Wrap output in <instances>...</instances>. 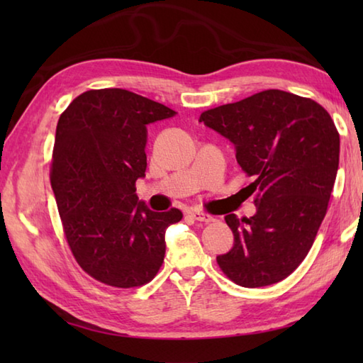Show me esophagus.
I'll list each match as a JSON object with an SVG mask.
<instances>
[{
  "instance_id": "obj_1",
  "label": "esophagus",
  "mask_w": 363,
  "mask_h": 363,
  "mask_svg": "<svg viewBox=\"0 0 363 363\" xmlns=\"http://www.w3.org/2000/svg\"><path fill=\"white\" fill-rule=\"evenodd\" d=\"M189 215L194 220H196V221H204V223H212L213 221L212 215L206 213V212H201V211H191Z\"/></svg>"
}]
</instances>
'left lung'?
Instances as JSON below:
<instances>
[{
	"instance_id": "1",
	"label": "left lung",
	"mask_w": 363,
	"mask_h": 363,
	"mask_svg": "<svg viewBox=\"0 0 363 363\" xmlns=\"http://www.w3.org/2000/svg\"><path fill=\"white\" fill-rule=\"evenodd\" d=\"M235 145L256 194L250 218L225 217L234 246L217 257L230 281L265 287L290 276L311 251L333 194L340 135L325 107L284 90H264L199 117Z\"/></svg>"
}]
</instances>
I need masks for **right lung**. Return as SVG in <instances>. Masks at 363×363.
I'll use <instances>...</instances> for the list:
<instances>
[{
	"label": "right lung",
	"mask_w": 363,
	"mask_h": 363,
	"mask_svg": "<svg viewBox=\"0 0 363 363\" xmlns=\"http://www.w3.org/2000/svg\"><path fill=\"white\" fill-rule=\"evenodd\" d=\"M169 107L123 89L87 90L60 113L50 179L64 234L78 265L117 289L157 274L165 230L179 209L152 212L135 195L146 172V125Z\"/></svg>",
	"instance_id": "right-lung-1"
}]
</instances>
